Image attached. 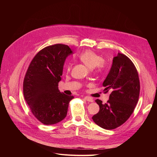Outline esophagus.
Segmentation results:
<instances>
[{"label":"esophagus","mask_w":157,"mask_h":157,"mask_svg":"<svg viewBox=\"0 0 157 157\" xmlns=\"http://www.w3.org/2000/svg\"><path fill=\"white\" fill-rule=\"evenodd\" d=\"M84 99H86V100L87 101H89V102H93V101H94V99H93V98H92L91 97L86 96V97H84Z\"/></svg>","instance_id":"1"}]
</instances>
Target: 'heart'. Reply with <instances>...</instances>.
<instances>
[{
  "label": "heart",
  "instance_id": "obj_1",
  "mask_svg": "<svg viewBox=\"0 0 157 157\" xmlns=\"http://www.w3.org/2000/svg\"><path fill=\"white\" fill-rule=\"evenodd\" d=\"M79 59L90 69L97 67L99 71H101L104 67L103 59L100 56L92 50H86L78 55ZM70 69V65H67V69Z\"/></svg>",
  "mask_w": 157,
  "mask_h": 157
}]
</instances>
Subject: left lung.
<instances>
[{
  "label": "left lung",
  "mask_w": 157,
  "mask_h": 157,
  "mask_svg": "<svg viewBox=\"0 0 157 157\" xmlns=\"http://www.w3.org/2000/svg\"><path fill=\"white\" fill-rule=\"evenodd\" d=\"M103 86L105 93L111 92L109 99L105 104L96 99L99 111L92 117V119L104 129H115L131 116L140 96L138 73L134 64L126 56L118 53L114 57Z\"/></svg>",
  "instance_id": "8db88e82"
}]
</instances>
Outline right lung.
Returning <instances> with one entry per match:
<instances>
[{"label":"right lung","instance_id":"right-lung-1","mask_svg":"<svg viewBox=\"0 0 157 157\" xmlns=\"http://www.w3.org/2000/svg\"><path fill=\"white\" fill-rule=\"evenodd\" d=\"M72 54L67 45L48 46L38 52L28 67L23 95L33 115L42 124H56L67 115L69 103L74 97L61 93L58 83L65 61Z\"/></svg>","mask_w":157,"mask_h":157}]
</instances>
